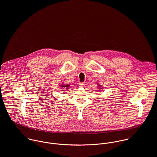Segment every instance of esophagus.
<instances>
[{"label": "esophagus", "mask_w": 157, "mask_h": 157, "mask_svg": "<svg viewBox=\"0 0 157 157\" xmlns=\"http://www.w3.org/2000/svg\"><path fill=\"white\" fill-rule=\"evenodd\" d=\"M79 87H84V86H85V84H84V82H79Z\"/></svg>", "instance_id": "obj_1"}]
</instances>
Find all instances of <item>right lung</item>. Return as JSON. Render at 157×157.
Masks as SVG:
<instances>
[{
	"label": "right lung",
	"mask_w": 157,
	"mask_h": 157,
	"mask_svg": "<svg viewBox=\"0 0 157 157\" xmlns=\"http://www.w3.org/2000/svg\"><path fill=\"white\" fill-rule=\"evenodd\" d=\"M69 87V85H66V86H62L61 87H66V89H67V87Z\"/></svg>",
	"instance_id": "right-lung-1"
}]
</instances>
